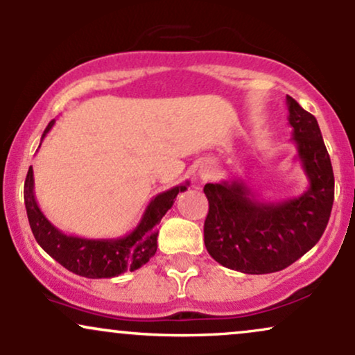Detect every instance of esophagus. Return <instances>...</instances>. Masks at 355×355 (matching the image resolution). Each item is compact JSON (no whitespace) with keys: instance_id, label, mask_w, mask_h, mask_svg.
Masks as SVG:
<instances>
[{"instance_id":"1","label":"esophagus","mask_w":355,"mask_h":355,"mask_svg":"<svg viewBox=\"0 0 355 355\" xmlns=\"http://www.w3.org/2000/svg\"><path fill=\"white\" fill-rule=\"evenodd\" d=\"M198 175H200L202 180H205V178L210 177V172H209V170H200V172H198Z\"/></svg>"}]
</instances>
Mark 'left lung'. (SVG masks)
Returning a JSON list of instances; mask_svg holds the SVG:
<instances>
[{
  "mask_svg": "<svg viewBox=\"0 0 355 355\" xmlns=\"http://www.w3.org/2000/svg\"><path fill=\"white\" fill-rule=\"evenodd\" d=\"M297 160L309 180L300 197L260 200L243 180L203 187L209 215L205 247L220 266L260 275L284 270L319 242L334 203V172L315 116L287 95Z\"/></svg>",
  "mask_w": 355,
  "mask_h": 355,
  "instance_id": "obj_1",
  "label": "left lung"
}]
</instances>
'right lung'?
<instances>
[{
	"instance_id": "1",
	"label": "right lung",
	"mask_w": 355,
	"mask_h": 355,
	"mask_svg": "<svg viewBox=\"0 0 355 355\" xmlns=\"http://www.w3.org/2000/svg\"><path fill=\"white\" fill-rule=\"evenodd\" d=\"M53 125L55 120L48 123L42 140ZM189 185L190 182H185L153 197L135 229L118 239H83L67 235L56 229L36 203L31 166L24 180V207L36 242L56 262L73 274L87 279H112L123 272L137 270L152 259L157 252V225L172 209L177 195L189 189Z\"/></svg>"
}]
</instances>
